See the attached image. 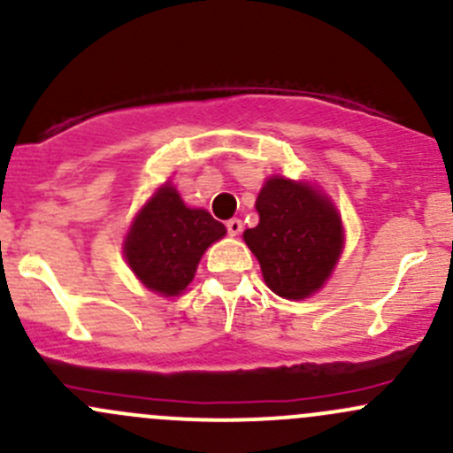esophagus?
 Here are the masks:
<instances>
[{
  "label": "esophagus",
  "mask_w": 453,
  "mask_h": 453,
  "mask_svg": "<svg viewBox=\"0 0 453 453\" xmlns=\"http://www.w3.org/2000/svg\"><path fill=\"white\" fill-rule=\"evenodd\" d=\"M226 227H227V234L239 236L241 230H243V223H241V219H230V221L226 223Z\"/></svg>",
  "instance_id": "34e87169"
}]
</instances>
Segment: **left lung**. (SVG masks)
Masks as SVG:
<instances>
[{
    "instance_id": "obj_1",
    "label": "left lung",
    "mask_w": 453,
    "mask_h": 453,
    "mask_svg": "<svg viewBox=\"0 0 453 453\" xmlns=\"http://www.w3.org/2000/svg\"><path fill=\"white\" fill-rule=\"evenodd\" d=\"M258 226L243 239L260 263L273 294L289 300L311 296L324 285L342 254V221L313 186L272 177L256 199Z\"/></svg>"
}]
</instances>
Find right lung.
<instances>
[{
	"label": "right lung",
	"instance_id": "obj_1",
	"mask_svg": "<svg viewBox=\"0 0 453 453\" xmlns=\"http://www.w3.org/2000/svg\"><path fill=\"white\" fill-rule=\"evenodd\" d=\"M223 234V223L188 208L166 184L135 217L125 241L127 263L150 291L177 296L195 278L201 254Z\"/></svg>",
	"mask_w": 453,
	"mask_h": 453
}]
</instances>
